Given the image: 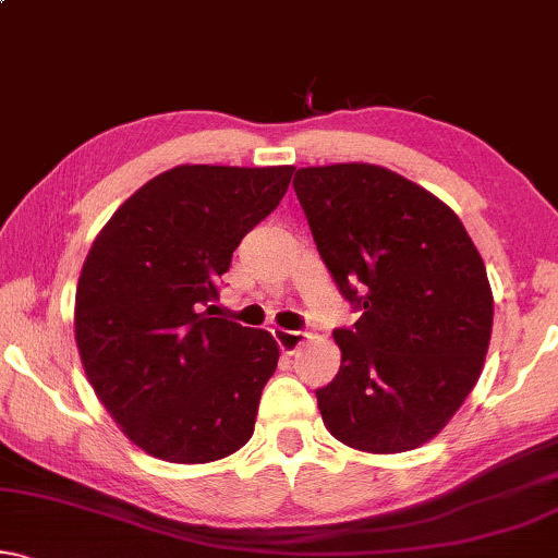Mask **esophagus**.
I'll return each instance as SVG.
<instances>
[{
	"instance_id": "obj_1",
	"label": "esophagus",
	"mask_w": 558,
	"mask_h": 558,
	"mask_svg": "<svg viewBox=\"0 0 558 558\" xmlns=\"http://www.w3.org/2000/svg\"><path fill=\"white\" fill-rule=\"evenodd\" d=\"M272 337L278 341V347L283 349V354H295L301 349L303 341L308 339L306 331H288V329H272Z\"/></svg>"
}]
</instances>
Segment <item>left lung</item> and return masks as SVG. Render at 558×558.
Returning a JSON list of instances; mask_svg holds the SVG:
<instances>
[{"instance_id": "8db88e82", "label": "left lung", "mask_w": 558, "mask_h": 558, "mask_svg": "<svg viewBox=\"0 0 558 558\" xmlns=\"http://www.w3.org/2000/svg\"><path fill=\"white\" fill-rule=\"evenodd\" d=\"M295 196L341 295V367L316 390L333 439L400 454L441 434L477 385L493 333L485 263L454 211L373 162L299 168Z\"/></svg>"}]
</instances>
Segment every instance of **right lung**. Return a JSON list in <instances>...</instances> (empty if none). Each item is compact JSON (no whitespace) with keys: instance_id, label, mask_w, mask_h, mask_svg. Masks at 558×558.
<instances>
[{"instance_id":"obj_1","label":"right lung","mask_w":558,"mask_h":558,"mask_svg":"<svg viewBox=\"0 0 558 558\" xmlns=\"http://www.w3.org/2000/svg\"><path fill=\"white\" fill-rule=\"evenodd\" d=\"M293 166H175L101 227L81 267L73 331L96 398L155 459L209 464L255 430L278 341L214 316L242 236L280 204Z\"/></svg>"}]
</instances>
